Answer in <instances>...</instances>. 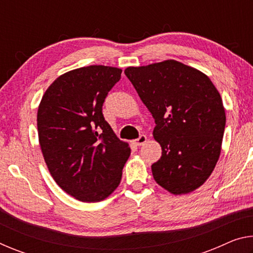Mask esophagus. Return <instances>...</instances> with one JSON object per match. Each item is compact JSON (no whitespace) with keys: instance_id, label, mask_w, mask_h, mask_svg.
Returning <instances> with one entry per match:
<instances>
[{"instance_id":"obj_1","label":"esophagus","mask_w":253,"mask_h":253,"mask_svg":"<svg viewBox=\"0 0 253 253\" xmlns=\"http://www.w3.org/2000/svg\"><path fill=\"white\" fill-rule=\"evenodd\" d=\"M146 140H147L146 135H140L138 138L135 140V144L137 145V146H142V145H144L145 143H146Z\"/></svg>"}]
</instances>
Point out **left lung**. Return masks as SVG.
Instances as JSON below:
<instances>
[{
  "mask_svg": "<svg viewBox=\"0 0 253 253\" xmlns=\"http://www.w3.org/2000/svg\"><path fill=\"white\" fill-rule=\"evenodd\" d=\"M125 75L156 126L162 156L154 179L172 194H186L207 181L220 157L225 111L219 91L203 72L175 60L128 67Z\"/></svg>",
  "mask_w": 253,
  "mask_h": 253,
  "instance_id": "left-lung-1",
  "label": "left lung"
}]
</instances>
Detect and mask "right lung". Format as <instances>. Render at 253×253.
<instances>
[{
	"instance_id": "right-lung-1",
	"label": "right lung",
	"mask_w": 253,
	"mask_h": 253,
	"mask_svg": "<svg viewBox=\"0 0 253 253\" xmlns=\"http://www.w3.org/2000/svg\"><path fill=\"white\" fill-rule=\"evenodd\" d=\"M122 69L89 66L66 72L46 89L38 109L42 154L55 183L81 202L113 193L130 155L102 115Z\"/></svg>"
}]
</instances>
